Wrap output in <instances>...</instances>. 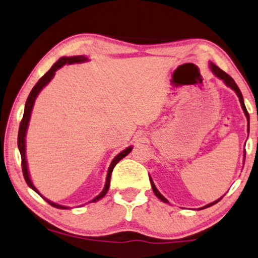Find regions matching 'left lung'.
<instances>
[{
  "label": "left lung",
  "mask_w": 258,
  "mask_h": 258,
  "mask_svg": "<svg viewBox=\"0 0 258 258\" xmlns=\"http://www.w3.org/2000/svg\"><path fill=\"white\" fill-rule=\"evenodd\" d=\"M211 66V71L214 72V73L217 75V77L219 78V79H222L223 81L225 82L226 85L229 86L230 88H232L233 91L236 92L237 93V95H238V98H239V101H241V105H242V108H243V111H244V113H245V115H246V118H248V120H249V113H248V111H246V108H245V105H244V100H243V95H242V93H241V91H239V88H238V86L236 85V82L233 81V79L230 77L229 74H226L225 72H223L221 68H218L217 66H216V64H214V63H211L210 64ZM150 181H151V185H152V188H153V192H154V195L157 196L158 198L160 199V201H163L164 203H169V201H167L166 198L164 197V196H161V194L159 191L157 190V187H156V185L153 184V181H152V179H151L150 178ZM219 201V199H218ZM218 201H216V202H214V203H210V204H208V205H205L204 208H201L199 209V210H202V209H205V208H209V207H211V205H214V204H216V203H218Z\"/></svg>",
  "instance_id": "1"
}]
</instances>
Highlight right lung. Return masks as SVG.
Listing matches in <instances>:
<instances>
[{"mask_svg":"<svg viewBox=\"0 0 258 258\" xmlns=\"http://www.w3.org/2000/svg\"><path fill=\"white\" fill-rule=\"evenodd\" d=\"M87 60V57L86 56H81V55H79V56H72V57H61L55 62L53 66L49 71L47 72L46 74L43 75L42 78L40 79L39 81L36 82V85L34 86L32 92H30L29 95H28V99H27L26 101V106H25V113H23V118L21 120V123H20V128H19V137H17V146H19V150H20V153H21V160H22V172H23V177H25V180L26 183L28 184L29 187H32L34 191H36L37 194L40 195V192L36 190V187L34 186L32 180H30L29 178V173H28V167H27V160H26V132H27V127H28V123H29V119H30V113H32V109H33V106H34V102H35V99L37 97V94L40 93V91L42 89L44 86H46L48 82H49L53 77L55 75V72H56L59 68H61L63 66V64H72V63H78V62H84V61ZM132 151V147H127L125 151H122V152H120L118 156H116L114 159L112 160L111 165H109V169H108V173H107V179H106V184H105V187L104 190L100 195L98 196V197H95L93 201L92 202H97L98 199H100L104 197V196L107 194L108 191V187H109V181H111V174H112V171L114 169V166L116 164L119 163L120 160L122 159L123 157H126L127 154ZM41 196V195H40ZM44 201L47 202L48 204H50L51 207L54 208H57V209H67V207H62V205H59V204H55L53 202L48 201V199L44 198Z\"/></svg>","mask_w":258,"mask_h":258,"instance_id":"right-lung-1","label":"right lung"}]
</instances>
